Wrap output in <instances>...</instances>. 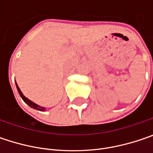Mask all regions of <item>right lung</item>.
<instances>
[{
  "label": "right lung",
  "instance_id": "add662e5",
  "mask_svg": "<svg viewBox=\"0 0 153 153\" xmlns=\"http://www.w3.org/2000/svg\"><path fill=\"white\" fill-rule=\"evenodd\" d=\"M16 86H17V89H18V91H19V94H20L21 98L23 99V100L25 101V102L26 103L27 105H29V106H30V107H32V108L36 109V110H38V111H45L44 107H42V106H40L38 105H36V103L32 102L31 100H30L28 98H26L23 94H22V92H21L20 88H19V86L17 85V83H16Z\"/></svg>",
  "mask_w": 153,
  "mask_h": 153
}]
</instances>
